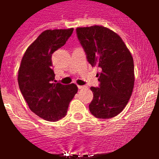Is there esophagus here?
<instances>
[{
  "instance_id": "34e87169",
  "label": "esophagus",
  "mask_w": 159,
  "mask_h": 159,
  "mask_svg": "<svg viewBox=\"0 0 159 159\" xmlns=\"http://www.w3.org/2000/svg\"><path fill=\"white\" fill-rule=\"evenodd\" d=\"M78 87V89H83V88H86V86H77Z\"/></svg>"
}]
</instances>
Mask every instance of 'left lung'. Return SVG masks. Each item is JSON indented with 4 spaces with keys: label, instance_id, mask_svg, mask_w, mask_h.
<instances>
[{
    "label": "left lung",
    "instance_id": "1",
    "mask_svg": "<svg viewBox=\"0 0 159 159\" xmlns=\"http://www.w3.org/2000/svg\"><path fill=\"white\" fill-rule=\"evenodd\" d=\"M76 30L87 61L101 68L97 74L99 87H91L90 111L97 118H113L123 111L133 92V57L122 39L110 29L93 25Z\"/></svg>",
    "mask_w": 159,
    "mask_h": 159
}]
</instances>
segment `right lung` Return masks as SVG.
<instances>
[{"label": "right lung", "instance_id": "obj_1", "mask_svg": "<svg viewBox=\"0 0 159 159\" xmlns=\"http://www.w3.org/2000/svg\"><path fill=\"white\" fill-rule=\"evenodd\" d=\"M73 28L47 30L29 46L18 71L19 87L29 107L40 118L57 121L67 114L77 85L54 83L52 54L66 43Z\"/></svg>", "mask_w": 159, "mask_h": 159}]
</instances>
